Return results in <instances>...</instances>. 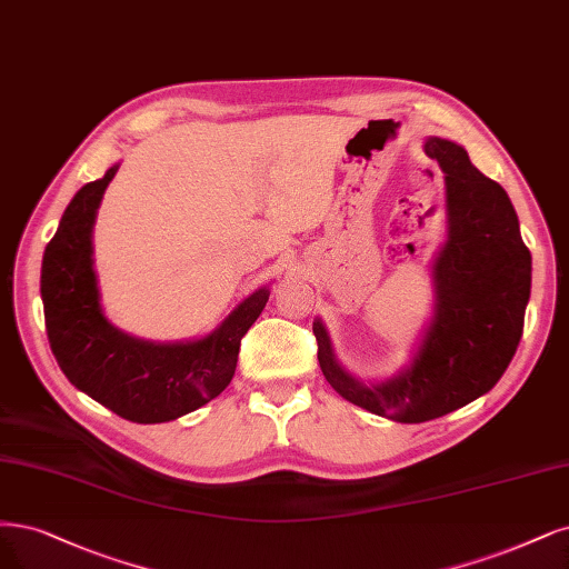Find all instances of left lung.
I'll use <instances>...</instances> for the list:
<instances>
[{
  "mask_svg": "<svg viewBox=\"0 0 569 569\" xmlns=\"http://www.w3.org/2000/svg\"><path fill=\"white\" fill-rule=\"evenodd\" d=\"M423 152L445 173L447 240L433 259V316L398 375L365 383L341 367L322 320L312 322L325 379L371 415L421 423L492 390L522 337L532 257L506 190L468 152L428 136Z\"/></svg>",
  "mask_w": 569,
  "mask_h": 569,
  "instance_id": "left-lung-1",
  "label": "left lung"
}]
</instances>
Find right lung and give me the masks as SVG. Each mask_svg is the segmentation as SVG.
<instances>
[{"label":"right lung","instance_id":"1","mask_svg":"<svg viewBox=\"0 0 569 569\" xmlns=\"http://www.w3.org/2000/svg\"><path fill=\"white\" fill-rule=\"evenodd\" d=\"M120 164L77 190L44 249L42 303L49 343L68 381L133 423H164L223 393L240 341L268 303L263 284L228 318L192 341H146L117 329L103 312L93 270V223Z\"/></svg>","mask_w":569,"mask_h":569}]
</instances>
